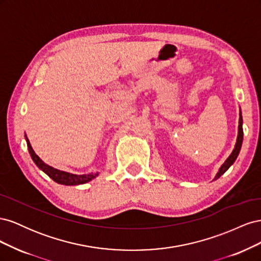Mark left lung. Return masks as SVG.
I'll return each instance as SVG.
<instances>
[{
  "mask_svg": "<svg viewBox=\"0 0 261 261\" xmlns=\"http://www.w3.org/2000/svg\"><path fill=\"white\" fill-rule=\"evenodd\" d=\"M243 116H242V111H241V108H240V120H239V133H238V139H236V144L235 147L233 149L232 153L228 155L227 159L224 161V163L221 165V168L219 169L218 173L215 176V180L218 179L221 175H223L224 173L228 170V168L231 167V165L235 162L236 158L239 156V153L241 151V148H242V144H243Z\"/></svg>",
  "mask_w": 261,
  "mask_h": 261,
  "instance_id": "1",
  "label": "left lung"
}]
</instances>
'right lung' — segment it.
I'll return each instance as SVG.
<instances>
[{"mask_svg": "<svg viewBox=\"0 0 261 261\" xmlns=\"http://www.w3.org/2000/svg\"><path fill=\"white\" fill-rule=\"evenodd\" d=\"M25 139H26V143H27L28 151L30 153L31 159H33V161L35 162V164L41 171H43L50 178H52L54 181H57L58 184L67 185V186L82 185V184L88 183V181H90L93 178H96L97 176H99V172L89 173V174H73V173H68V172L61 171V170H58V169H55L53 167H50V165L44 163L40 159V158H39L36 154L33 147H31V145L29 143V139L27 138L26 134H25Z\"/></svg>", "mask_w": 261, "mask_h": 261, "instance_id": "add662e5", "label": "right lung"}]
</instances>
